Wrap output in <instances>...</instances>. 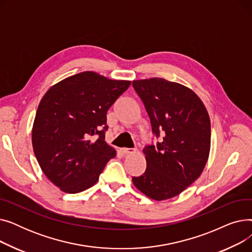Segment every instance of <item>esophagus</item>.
<instances>
[{"mask_svg":"<svg viewBox=\"0 0 252 252\" xmlns=\"http://www.w3.org/2000/svg\"><path fill=\"white\" fill-rule=\"evenodd\" d=\"M123 154L126 155V154H133L136 152V149H131V148H123L122 149Z\"/></svg>","mask_w":252,"mask_h":252,"instance_id":"34e87169","label":"esophagus"}]
</instances>
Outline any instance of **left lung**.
<instances>
[{
  "instance_id": "8db88e82",
  "label": "left lung",
  "mask_w": 252,
  "mask_h": 252,
  "mask_svg": "<svg viewBox=\"0 0 252 252\" xmlns=\"http://www.w3.org/2000/svg\"><path fill=\"white\" fill-rule=\"evenodd\" d=\"M150 118L153 135L162 138L143 149L147 167L133 177L137 189L160 201L182 193L200 177L210 150V119L189 88L164 78L134 81Z\"/></svg>"
}]
</instances>
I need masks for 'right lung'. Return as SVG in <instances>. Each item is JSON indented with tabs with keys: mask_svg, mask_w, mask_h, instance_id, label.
<instances>
[{
	"mask_svg": "<svg viewBox=\"0 0 252 252\" xmlns=\"http://www.w3.org/2000/svg\"><path fill=\"white\" fill-rule=\"evenodd\" d=\"M130 82L93 71L63 79L46 93L32 126V147L46 177L75 194L98 182L115 150L105 142L108 109Z\"/></svg>",
	"mask_w": 252,
	"mask_h": 252,
	"instance_id": "1",
	"label": "right lung"
}]
</instances>
